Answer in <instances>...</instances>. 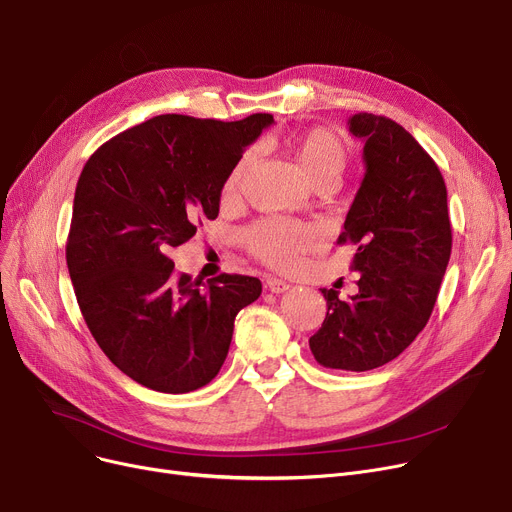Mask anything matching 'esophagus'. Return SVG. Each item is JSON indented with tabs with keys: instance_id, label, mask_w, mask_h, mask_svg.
<instances>
[{
	"instance_id": "1",
	"label": "esophagus",
	"mask_w": 512,
	"mask_h": 512,
	"mask_svg": "<svg viewBox=\"0 0 512 512\" xmlns=\"http://www.w3.org/2000/svg\"><path fill=\"white\" fill-rule=\"evenodd\" d=\"M265 288L270 290V292H274V294H282V292L290 290V284L284 282V280H280V278H267Z\"/></svg>"
}]
</instances>
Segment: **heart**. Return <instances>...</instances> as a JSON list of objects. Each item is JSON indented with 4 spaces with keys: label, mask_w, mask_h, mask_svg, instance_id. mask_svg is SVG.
Instances as JSON below:
<instances>
[{
    "label": "heart",
    "mask_w": 512,
    "mask_h": 512,
    "mask_svg": "<svg viewBox=\"0 0 512 512\" xmlns=\"http://www.w3.org/2000/svg\"><path fill=\"white\" fill-rule=\"evenodd\" d=\"M297 157L303 172L313 184L324 180H336L346 168L348 151L344 141L334 130L313 128L305 132L297 143ZM253 155H245L230 172L224 195L232 197L238 191L242 174L249 168ZM321 240V230L311 224L288 222V220H261L245 232L249 251L272 267L292 270L299 263L301 255L313 249Z\"/></svg>",
    "instance_id": "b5f03b06"
}]
</instances>
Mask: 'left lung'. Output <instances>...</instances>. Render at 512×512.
<instances>
[{
  "label": "left lung",
  "mask_w": 512,
  "mask_h": 512,
  "mask_svg": "<svg viewBox=\"0 0 512 512\" xmlns=\"http://www.w3.org/2000/svg\"><path fill=\"white\" fill-rule=\"evenodd\" d=\"M348 130L365 143V176L338 245L353 242L359 292L338 299L321 288L328 313L309 338L315 361L369 371L396 359L434 311L452 249L446 184L436 161L386 116L355 114Z\"/></svg>",
  "instance_id": "obj_1"
}]
</instances>
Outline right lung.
Wrapping results in <instances>:
<instances>
[{"label": "right lung", "mask_w": 512, "mask_h": 512, "mask_svg": "<svg viewBox=\"0 0 512 512\" xmlns=\"http://www.w3.org/2000/svg\"><path fill=\"white\" fill-rule=\"evenodd\" d=\"M272 114L155 116L103 143L80 172L66 263L99 348L145 388L184 394L226 361L236 313L261 282L176 274L170 251L220 213L224 182Z\"/></svg>", "instance_id": "add662e5"}]
</instances>
